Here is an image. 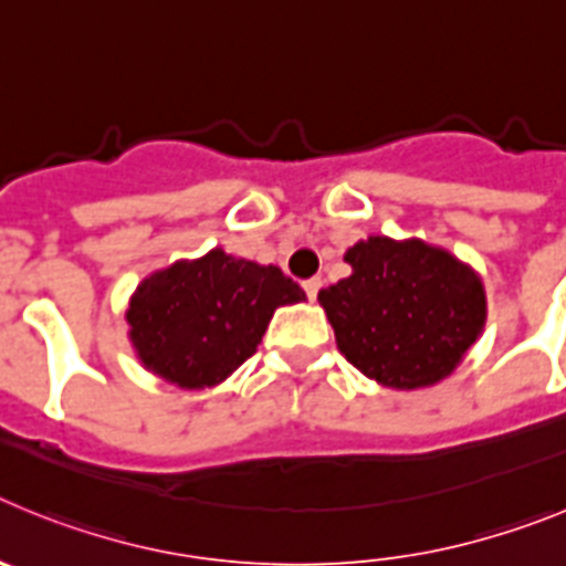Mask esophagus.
I'll return each instance as SVG.
<instances>
[{"mask_svg": "<svg viewBox=\"0 0 566 566\" xmlns=\"http://www.w3.org/2000/svg\"><path fill=\"white\" fill-rule=\"evenodd\" d=\"M319 286H323V280H319V277H312V280H306V283H303V289H306L308 300H317Z\"/></svg>", "mask_w": 566, "mask_h": 566, "instance_id": "34e87169", "label": "esophagus"}]
</instances>
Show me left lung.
<instances>
[{
	"mask_svg": "<svg viewBox=\"0 0 566 566\" xmlns=\"http://www.w3.org/2000/svg\"><path fill=\"white\" fill-rule=\"evenodd\" d=\"M352 274L317 294L345 359L385 388L453 374L488 317L482 277L424 240L374 234L345 252Z\"/></svg>",
	"mask_w": 566,
	"mask_h": 566,
	"instance_id": "left-lung-1",
	"label": "left lung"
}]
</instances>
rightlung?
<instances>
[{"instance_id":"add662e5","label":"right lung","mask_w":566,"mask_h":566,"mask_svg":"<svg viewBox=\"0 0 566 566\" xmlns=\"http://www.w3.org/2000/svg\"><path fill=\"white\" fill-rule=\"evenodd\" d=\"M306 300L277 266L212 249L144 277L129 297V343L147 371L198 391L254 354L274 308Z\"/></svg>"}]
</instances>
